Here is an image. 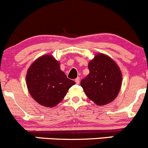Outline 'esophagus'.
I'll return each mask as SVG.
<instances>
[{
    "mask_svg": "<svg viewBox=\"0 0 148 148\" xmlns=\"http://www.w3.org/2000/svg\"><path fill=\"white\" fill-rule=\"evenodd\" d=\"M75 83H77V84H79V83H80V77H77V78H76L75 80Z\"/></svg>",
    "mask_w": 148,
    "mask_h": 148,
    "instance_id": "esophagus-1",
    "label": "esophagus"
}]
</instances>
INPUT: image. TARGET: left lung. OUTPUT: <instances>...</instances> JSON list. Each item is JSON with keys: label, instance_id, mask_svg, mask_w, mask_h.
I'll use <instances>...</instances> for the list:
<instances>
[{"label": "left lung", "instance_id": "obj_1", "mask_svg": "<svg viewBox=\"0 0 148 148\" xmlns=\"http://www.w3.org/2000/svg\"><path fill=\"white\" fill-rule=\"evenodd\" d=\"M89 74L80 81L86 96L102 106L112 102L122 86V73L118 65L106 55L98 54L88 64Z\"/></svg>", "mask_w": 148, "mask_h": 148}]
</instances>
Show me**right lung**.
<instances>
[{"mask_svg":"<svg viewBox=\"0 0 148 148\" xmlns=\"http://www.w3.org/2000/svg\"><path fill=\"white\" fill-rule=\"evenodd\" d=\"M75 83L67 77L60 68L58 61L51 55H44L34 61L26 74V84L31 96L47 107L58 104Z\"/></svg>","mask_w":148,"mask_h":148,"instance_id":"1","label":"right lung"}]
</instances>
